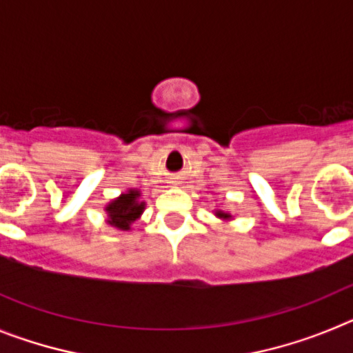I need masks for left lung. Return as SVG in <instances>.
I'll use <instances>...</instances> for the list:
<instances>
[{
  "mask_svg": "<svg viewBox=\"0 0 353 353\" xmlns=\"http://www.w3.org/2000/svg\"><path fill=\"white\" fill-rule=\"evenodd\" d=\"M217 215H219V217H230V215L224 214V212H217Z\"/></svg>",
  "mask_w": 353,
  "mask_h": 353,
  "instance_id": "8db88e82",
  "label": "left lung"
}]
</instances>
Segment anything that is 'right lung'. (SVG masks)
Returning <instances> with one entry per match:
<instances>
[{"label": "right lung", "mask_w": 353, "mask_h": 353, "mask_svg": "<svg viewBox=\"0 0 353 353\" xmlns=\"http://www.w3.org/2000/svg\"><path fill=\"white\" fill-rule=\"evenodd\" d=\"M138 198L139 191H129L127 194H121L120 198L111 201L105 208L109 214L108 223L120 230H129L130 224L138 219L145 208V203H139Z\"/></svg>", "instance_id": "1"}]
</instances>
